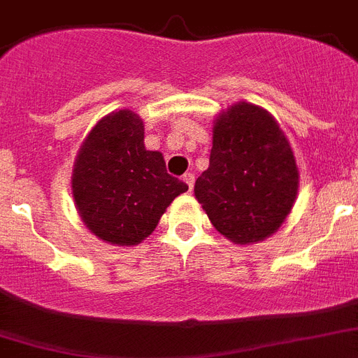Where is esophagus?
Here are the masks:
<instances>
[{"mask_svg": "<svg viewBox=\"0 0 358 358\" xmlns=\"http://www.w3.org/2000/svg\"><path fill=\"white\" fill-rule=\"evenodd\" d=\"M182 181L186 182V186H188V190L192 192V188H194V182H195V176L194 173H185V176H182Z\"/></svg>", "mask_w": 358, "mask_h": 358, "instance_id": "1", "label": "esophagus"}]
</instances>
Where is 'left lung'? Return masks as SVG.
Masks as SVG:
<instances>
[{"instance_id": "8db88e82", "label": "left lung", "mask_w": 358, "mask_h": 358, "mask_svg": "<svg viewBox=\"0 0 358 358\" xmlns=\"http://www.w3.org/2000/svg\"><path fill=\"white\" fill-rule=\"evenodd\" d=\"M297 188L289 143L268 112L239 103L217 117L210 166L194 190L217 231L237 244L266 239L289 213Z\"/></svg>"}]
</instances>
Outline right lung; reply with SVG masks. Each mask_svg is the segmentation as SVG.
<instances>
[{"mask_svg": "<svg viewBox=\"0 0 358 358\" xmlns=\"http://www.w3.org/2000/svg\"><path fill=\"white\" fill-rule=\"evenodd\" d=\"M143 121L130 110L92 128L74 164L72 195L92 234L119 246L141 243L166 206L188 190L166 172L163 154L145 148Z\"/></svg>", "mask_w": 358, "mask_h": 358, "instance_id": "add662e5", "label": "right lung"}]
</instances>
